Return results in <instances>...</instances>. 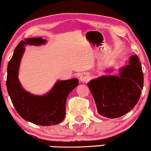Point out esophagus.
<instances>
[{
  "label": "esophagus",
  "mask_w": 151,
  "mask_h": 151,
  "mask_svg": "<svg viewBox=\"0 0 151 151\" xmlns=\"http://www.w3.org/2000/svg\"><path fill=\"white\" fill-rule=\"evenodd\" d=\"M80 80L81 82H88L89 80H90V77H89L88 74L84 73L80 76Z\"/></svg>",
  "instance_id": "esophagus-1"
}]
</instances>
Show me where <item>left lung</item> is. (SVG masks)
I'll list each match as a JSON object with an SVG mask.
<instances>
[{
    "label": "left lung",
    "mask_w": 151,
    "mask_h": 151,
    "mask_svg": "<svg viewBox=\"0 0 151 151\" xmlns=\"http://www.w3.org/2000/svg\"><path fill=\"white\" fill-rule=\"evenodd\" d=\"M144 74L138 56H132L129 65L119 76H105L88 83L100 115L108 119L121 117L134 108L140 97Z\"/></svg>",
    "instance_id": "1"
}]
</instances>
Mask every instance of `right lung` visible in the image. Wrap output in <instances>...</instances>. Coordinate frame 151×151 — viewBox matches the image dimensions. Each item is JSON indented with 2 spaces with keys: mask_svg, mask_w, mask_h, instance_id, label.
I'll list each match as a JSON object with an SVG mask.
<instances>
[{
  "mask_svg": "<svg viewBox=\"0 0 151 151\" xmlns=\"http://www.w3.org/2000/svg\"><path fill=\"white\" fill-rule=\"evenodd\" d=\"M45 39L41 37L28 38L22 41L14 50L9 61L6 88L17 112L26 121L39 125L50 126L60 123L65 116L67 98L70 92L79 84L73 79L58 81L46 95L35 96L25 91L18 80V69L26 44H44Z\"/></svg>",
  "mask_w": 151,
  "mask_h": 151,
  "instance_id": "obj_1",
  "label": "right lung"
}]
</instances>
